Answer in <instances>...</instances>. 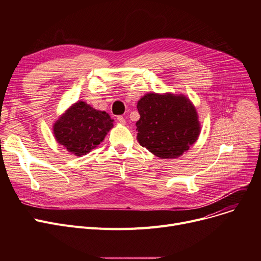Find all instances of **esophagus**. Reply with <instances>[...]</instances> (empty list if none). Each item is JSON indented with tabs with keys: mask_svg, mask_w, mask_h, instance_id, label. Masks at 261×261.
<instances>
[{
	"mask_svg": "<svg viewBox=\"0 0 261 261\" xmlns=\"http://www.w3.org/2000/svg\"><path fill=\"white\" fill-rule=\"evenodd\" d=\"M117 120L121 123V125H125V123H126V119L125 118H123V116H117Z\"/></svg>",
	"mask_w": 261,
	"mask_h": 261,
	"instance_id": "1",
	"label": "esophagus"
}]
</instances>
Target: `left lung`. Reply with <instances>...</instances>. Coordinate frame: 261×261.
Segmentation results:
<instances>
[{"instance_id": "8db88e82", "label": "left lung", "mask_w": 261, "mask_h": 261, "mask_svg": "<svg viewBox=\"0 0 261 261\" xmlns=\"http://www.w3.org/2000/svg\"><path fill=\"white\" fill-rule=\"evenodd\" d=\"M140 145L161 159L181 156L200 134L196 108L184 95L148 93L139 100Z\"/></svg>"}]
</instances>
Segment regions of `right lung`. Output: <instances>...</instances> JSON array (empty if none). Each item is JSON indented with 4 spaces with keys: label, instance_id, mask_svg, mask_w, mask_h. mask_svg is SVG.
Wrapping results in <instances>:
<instances>
[{
    "label": "right lung",
    "instance_id": "right-lung-1",
    "mask_svg": "<svg viewBox=\"0 0 261 261\" xmlns=\"http://www.w3.org/2000/svg\"><path fill=\"white\" fill-rule=\"evenodd\" d=\"M111 128L113 119L107 112L81 100L68 108L53 126L56 141L78 156L97 147Z\"/></svg>",
    "mask_w": 261,
    "mask_h": 261
}]
</instances>
